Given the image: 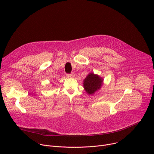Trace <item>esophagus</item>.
<instances>
[{
  "label": "esophagus",
  "instance_id": "34e87169",
  "mask_svg": "<svg viewBox=\"0 0 154 154\" xmlns=\"http://www.w3.org/2000/svg\"><path fill=\"white\" fill-rule=\"evenodd\" d=\"M67 76L68 77H74V73H71V74H67Z\"/></svg>",
  "mask_w": 154,
  "mask_h": 154
}]
</instances>
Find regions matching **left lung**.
<instances>
[{
	"mask_svg": "<svg viewBox=\"0 0 154 154\" xmlns=\"http://www.w3.org/2000/svg\"><path fill=\"white\" fill-rule=\"evenodd\" d=\"M102 79L99 75L90 73L84 81V87L88 94H93L100 88L102 84Z\"/></svg>",
	"mask_w": 154,
	"mask_h": 154,
	"instance_id": "obj_1",
	"label": "left lung"
}]
</instances>
